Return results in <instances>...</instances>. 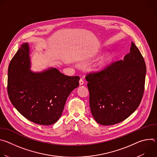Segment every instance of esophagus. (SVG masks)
<instances>
[{
  "label": "esophagus",
  "instance_id": "esophagus-1",
  "mask_svg": "<svg viewBox=\"0 0 157 157\" xmlns=\"http://www.w3.org/2000/svg\"><path fill=\"white\" fill-rule=\"evenodd\" d=\"M84 81H83V79H80V80H79V85H81V86H82V85H83L84 84Z\"/></svg>",
  "mask_w": 157,
  "mask_h": 157
}]
</instances>
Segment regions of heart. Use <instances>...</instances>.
<instances>
[{
  "mask_svg": "<svg viewBox=\"0 0 157 157\" xmlns=\"http://www.w3.org/2000/svg\"><path fill=\"white\" fill-rule=\"evenodd\" d=\"M109 59V55H104L102 56H101L98 61L97 62V65L98 66H102L104 65Z\"/></svg>",
  "mask_w": 157,
  "mask_h": 157,
  "instance_id": "1",
  "label": "heart"
}]
</instances>
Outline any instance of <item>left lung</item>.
<instances>
[{
	"label": "left lung",
	"instance_id": "1",
	"mask_svg": "<svg viewBox=\"0 0 157 157\" xmlns=\"http://www.w3.org/2000/svg\"><path fill=\"white\" fill-rule=\"evenodd\" d=\"M145 76L144 59L133 42L123 60L87 75L89 105L95 121L103 125H114L134 113L142 101Z\"/></svg>",
	"mask_w": 157,
	"mask_h": 157
}]
</instances>
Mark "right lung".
I'll return each mask as SVG.
<instances>
[{"label": "right lung", "mask_w": 157, "mask_h": 157, "mask_svg": "<svg viewBox=\"0 0 157 157\" xmlns=\"http://www.w3.org/2000/svg\"><path fill=\"white\" fill-rule=\"evenodd\" d=\"M30 47L23 43L8 69L9 99L19 113L35 124L49 125L61 117L73 90L79 86V76H68L55 68L41 72L30 70Z\"/></svg>", "instance_id": "obj_1"}]
</instances>
